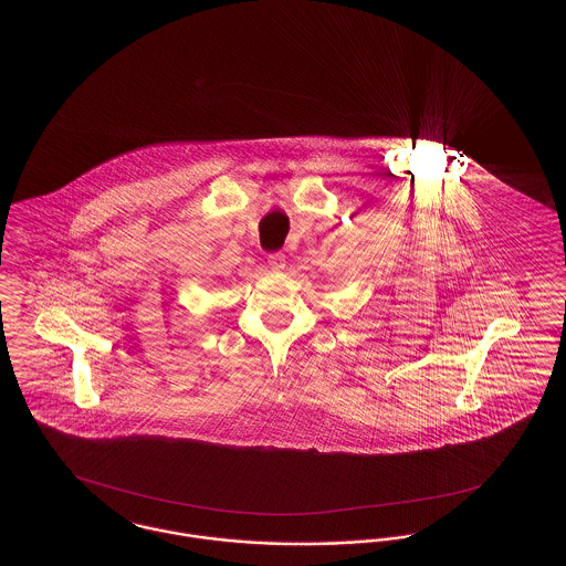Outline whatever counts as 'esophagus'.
I'll return each mask as SVG.
<instances>
[{
	"mask_svg": "<svg viewBox=\"0 0 566 566\" xmlns=\"http://www.w3.org/2000/svg\"><path fill=\"white\" fill-rule=\"evenodd\" d=\"M286 268V256L282 252H273L270 254V270L282 271Z\"/></svg>",
	"mask_w": 566,
	"mask_h": 566,
	"instance_id": "34e87169",
	"label": "esophagus"
}]
</instances>
